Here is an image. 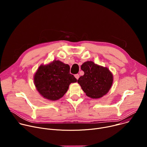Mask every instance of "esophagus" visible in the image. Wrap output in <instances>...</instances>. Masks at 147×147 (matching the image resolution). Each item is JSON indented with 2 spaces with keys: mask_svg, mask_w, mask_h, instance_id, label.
<instances>
[{
  "mask_svg": "<svg viewBox=\"0 0 147 147\" xmlns=\"http://www.w3.org/2000/svg\"><path fill=\"white\" fill-rule=\"evenodd\" d=\"M74 76H75V77H76V78L77 80H78V79L79 78V77H80V76H79V74H75V75H74Z\"/></svg>",
  "mask_w": 147,
  "mask_h": 147,
  "instance_id": "1",
  "label": "esophagus"
}]
</instances>
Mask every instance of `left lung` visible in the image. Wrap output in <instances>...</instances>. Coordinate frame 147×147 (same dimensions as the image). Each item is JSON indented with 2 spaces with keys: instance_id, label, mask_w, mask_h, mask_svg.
<instances>
[{
  "instance_id": "8db88e82",
  "label": "left lung",
  "mask_w": 147,
  "mask_h": 147,
  "mask_svg": "<svg viewBox=\"0 0 147 147\" xmlns=\"http://www.w3.org/2000/svg\"><path fill=\"white\" fill-rule=\"evenodd\" d=\"M84 72L77 80L82 90L92 98H99L108 93L113 83V76L109 69L88 61L81 65Z\"/></svg>"
}]
</instances>
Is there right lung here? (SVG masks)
<instances>
[{
	"label": "right lung",
	"mask_w": 147,
	"mask_h": 147,
	"mask_svg": "<svg viewBox=\"0 0 147 147\" xmlns=\"http://www.w3.org/2000/svg\"><path fill=\"white\" fill-rule=\"evenodd\" d=\"M77 82L70 73V66L59 60L41 65L34 76L36 90L44 98L55 100L60 99L67 91L71 82Z\"/></svg>",
	"instance_id": "1"
}]
</instances>
